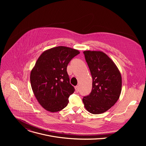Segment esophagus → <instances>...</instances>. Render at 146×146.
<instances>
[{"label":"esophagus","mask_w":146,"mask_h":146,"mask_svg":"<svg viewBox=\"0 0 146 146\" xmlns=\"http://www.w3.org/2000/svg\"><path fill=\"white\" fill-rule=\"evenodd\" d=\"M74 88H75V90H76V92H78V86H76L75 87H74Z\"/></svg>","instance_id":"esophagus-1"}]
</instances>
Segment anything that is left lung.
<instances>
[{
	"instance_id": "left-lung-1",
	"label": "left lung",
	"mask_w": 146,
	"mask_h": 146,
	"mask_svg": "<svg viewBox=\"0 0 146 146\" xmlns=\"http://www.w3.org/2000/svg\"><path fill=\"white\" fill-rule=\"evenodd\" d=\"M92 77L90 94L82 99L86 110L94 114L106 112L118 100L122 88L121 73L114 62L100 51H84Z\"/></svg>"
}]
</instances>
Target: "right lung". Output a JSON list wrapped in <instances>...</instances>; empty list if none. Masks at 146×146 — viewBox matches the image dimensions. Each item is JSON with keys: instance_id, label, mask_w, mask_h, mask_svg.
I'll return each instance as SVG.
<instances>
[{"instance_id": "add662e5", "label": "right lung", "mask_w": 146, "mask_h": 146, "mask_svg": "<svg viewBox=\"0 0 146 146\" xmlns=\"http://www.w3.org/2000/svg\"><path fill=\"white\" fill-rule=\"evenodd\" d=\"M80 54L77 50L65 46L44 51L32 68L30 80L32 91L40 105L54 113L64 109L74 91L66 71L71 59Z\"/></svg>"}]
</instances>
